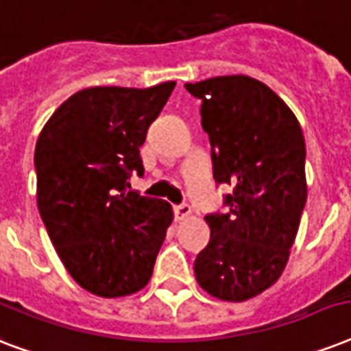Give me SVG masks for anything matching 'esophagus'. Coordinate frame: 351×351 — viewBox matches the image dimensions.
I'll use <instances>...</instances> for the list:
<instances>
[{"label": "esophagus", "instance_id": "obj_1", "mask_svg": "<svg viewBox=\"0 0 351 351\" xmlns=\"http://www.w3.org/2000/svg\"><path fill=\"white\" fill-rule=\"evenodd\" d=\"M173 211H175V219L176 220H186L191 217V208L187 206V204H180V206H175L173 208Z\"/></svg>", "mask_w": 351, "mask_h": 351}]
</instances>
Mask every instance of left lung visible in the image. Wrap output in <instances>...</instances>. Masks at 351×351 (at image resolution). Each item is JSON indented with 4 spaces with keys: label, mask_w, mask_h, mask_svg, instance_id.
<instances>
[{
    "label": "left lung",
    "mask_w": 351,
    "mask_h": 351,
    "mask_svg": "<svg viewBox=\"0 0 351 351\" xmlns=\"http://www.w3.org/2000/svg\"><path fill=\"white\" fill-rule=\"evenodd\" d=\"M202 100L213 176L233 186L228 213L206 217L211 239L197 255L200 288L242 302L277 282L304 209L306 143L299 121L267 85L244 74L186 84Z\"/></svg>",
    "instance_id": "1"
}]
</instances>
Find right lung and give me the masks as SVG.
<instances>
[{
  "instance_id": "obj_1",
  "label": "right lung",
  "mask_w": 351,
  "mask_h": 351,
  "mask_svg": "<svg viewBox=\"0 0 351 351\" xmlns=\"http://www.w3.org/2000/svg\"><path fill=\"white\" fill-rule=\"evenodd\" d=\"M90 87L58 107L36 142L38 209L71 277L98 297L145 288L173 208L131 191L140 147L175 89Z\"/></svg>"
}]
</instances>
